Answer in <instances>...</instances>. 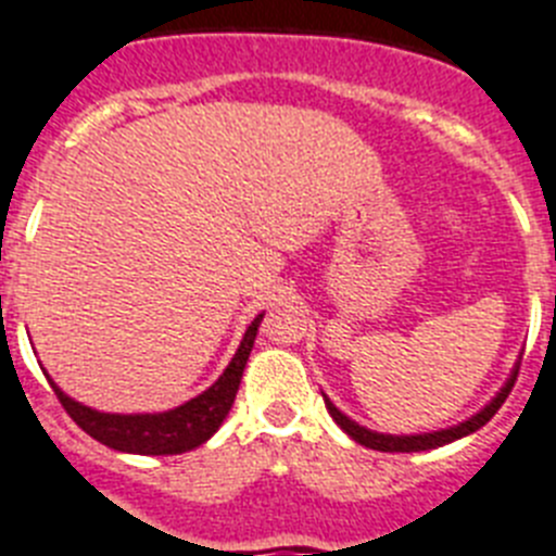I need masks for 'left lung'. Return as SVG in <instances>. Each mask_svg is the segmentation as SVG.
<instances>
[{
	"mask_svg": "<svg viewBox=\"0 0 556 556\" xmlns=\"http://www.w3.org/2000/svg\"><path fill=\"white\" fill-rule=\"evenodd\" d=\"M515 379H517V371L511 374V379L506 382V388L501 393H497L495 400L490 402V405L483 407L481 414H476L469 421H464V425L458 427H450V430H439V433H425V435H382V433H371V430H365V427H359L357 421H351L349 416H343L340 410H337L334 405H331L329 400H326V407H329L331 419L337 421V425L343 427L345 433L351 435L354 441H359L363 447H371V450H379V453H419V450H433V447H441V444H450V441L462 439V435H469L476 433L478 427H483L486 421L492 419V416L501 410V405L506 402V396L511 393V388H515Z\"/></svg>",
	"mask_w": 556,
	"mask_h": 556,
	"instance_id": "8db88e82",
	"label": "left lung"
}]
</instances>
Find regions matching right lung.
<instances>
[{
    "label": "right lung",
    "instance_id": "1",
    "mask_svg": "<svg viewBox=\"0 0 556 556\" xmlns=\"http://www.w3.org/2000/svg\"><path fill=\"white\" fill-rule=\"evenodd\" d=\"M258 315L247 329L244 340H241L239 351L232 363L227 365L222 374L205 393H199L197 400L185 402V405L174 407L168 414H142V416H117V414H98L92 407H84L73 402L66 393L50 382L55 396H59L61 407H64L70 419L92 435L94 441H101L106 447L121 450V453H137V455H177L188 453V450L205 444L219 425L225 421L227 410L232 407L236 391H239L241 374H244L247 357L253 351L255 331L261 324Z\"/></svg>",
    "mask_w": 556,
    "mask_h": 556
}]
</instances>
